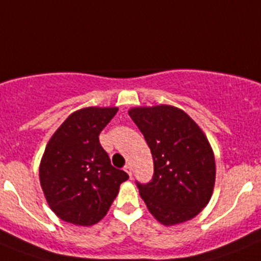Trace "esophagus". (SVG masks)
Here are the masks:
<instances>
[{
  "mask_svg": "<svg viewBox=\"0 0 261 261\" xmlns=\"http://www.w3.org/2000/svg\"><path fill=\"white\" fill-rule=\"evenodd\" d=\"M124 170H125V171L128 172L129 176L132 177V166H130V165H125V166H124Z\"/></svg>",
  "mask_w": 261,
  "mask_h": 261,
  "instance_id": "1",
  "label": "esophagus"
}]
</instances>
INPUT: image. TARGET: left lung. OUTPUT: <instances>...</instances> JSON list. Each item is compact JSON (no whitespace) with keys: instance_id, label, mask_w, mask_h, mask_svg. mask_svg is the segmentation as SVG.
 <instances>
[{"instance_id":"obj_1","label":"left lung","mask_w":261,"mask_h":261,"mask_svg":"<svg viewBox=\"0 0 261 261\" xmlns=\"http://www.w3.org/2000/svg\"><path fill=\"white\" fill-rule=\"evenodd\" d=\"M150 147L154 174L136 180L147 209L163 225L184 222L211 200L216 163L208 138L184 111L171 106L129 111Z\"/></svg>"}]
</instances>
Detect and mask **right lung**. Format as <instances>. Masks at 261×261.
<instances>
[{"label": "right lung", "mask_w": 261, "mask_h": 261, "mask_svg": "<svg viewBox=\"0 0 261 261\" xmlns=\"http://www.w3.org/2000/svg\"><path fill=\"white\" fill-rule=\"evenodd\" d=\"M117 108L87 107L61 124L45 147L40 184L48 204L61 220L91 226L102 220L128 174L111 165L99 135Z\"/></svg>", "instance_id": "add662e5"}]
</instances>
